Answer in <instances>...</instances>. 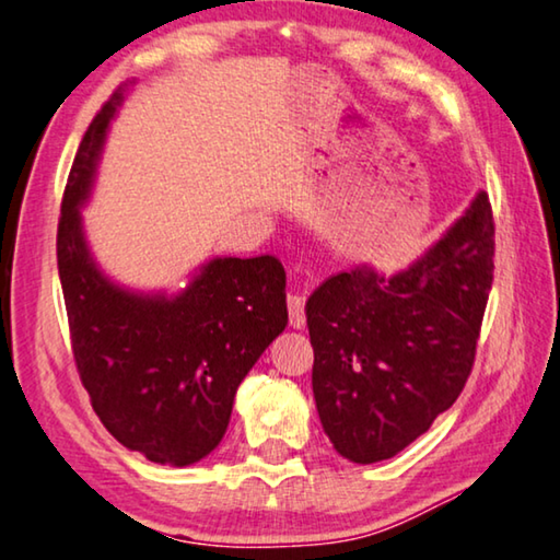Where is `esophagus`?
Returning <instances> with one entry per match:
<instances>
[{"mask_svg":"<svg viewBox=\"0 0 560 560\" xmlns=\"http://www.w3.org/2000/svg\"><path fill=\"white\" fill-rule=\"evenodd\" d=\"M287 306H289V322L294 328H304L306 326V291H291L287 296Z\"/></svg>","mask_w":560,"mask_h":560,"instance_id":"1","label":"esophagus"}]
</instances>
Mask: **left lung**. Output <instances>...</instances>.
Wrapping results in <instances>:
<instances>
[{"label":"left lung","mask_w":560,"mask_h":560,"mask_svg":"<svg viewBox=\"0 0 560 560\" xmlns=\"http://www.w3.org/2000/svg\"><path fill=\"white\" fill-rule=\"evenodd\" d=\"M493 234L481 191L406 271H341L306 301L318 419L343 458L396 456L464 392L493 281Z\"/></svg>","instance_id":"1"}]
</instances>
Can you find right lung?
I'll use <instances>...</instances> for the list:
<instances>
[{"instance_id": "obj_1", "label": "right lung", "mask_w": 560, "mask_h": 560, "mask_svg": "<svg viewBox=\"0 0 560 560\" xmlns=\"http://www.w3.org/2000/svg\"><path fill=\"white\" fill-rule=\"evenodd\" d=\"M114 92L89 124L69 172L57 264L74 363L89 401L121 446L154 464L189 466L224 439L236 388L287 328V273L277 256L214 259L179 296H141L96 269L82 234Z\"/></svg>"}]
</instances>
